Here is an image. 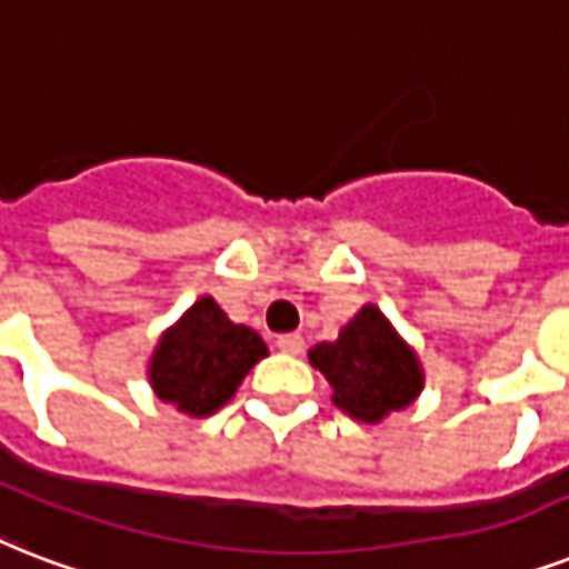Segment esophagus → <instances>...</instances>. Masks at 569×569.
Returning <instances> with one entry per match:
<instances>
[{
    "label": "esophagus",
    "instance_id": "34e87169",
    "mask_svg": "<svg viewBox=\"0 0 569 569\" xmlns=\"http://www.w3.org/2000/svg\"><path fill=\"white\" fill-rule=\"evenodd\" d=\"M276 347H279L281 353H288V356H299L302 350H306V341H302V335H279L276 338Z\"/></svg>",
    "mask_w": 569,
    "mask_h": 569
}]
</instances>
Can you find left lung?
<instances>
[{
  "label": "left lung",
  "instance_id": "1",
  "mask_svg": "<svg viewBox=\"0 0 569 569\" xmlns=\"http://www.w3.org/2000/svg\"><path fill=\"white\" fill-rule=\"evenodd\" d=\"M308 362L326 377L335 407L362 425H380L425 389L418 353L371 302L341 326L335 341L311 347Z\"/></svg>",
  "mask_w": 569,
  "mask_h": 569
}]
</instances>
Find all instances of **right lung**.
<instances>
[{
  "mask_svg": "<svg viewBox=\"0 0 569 569\" xmlns=\"http://www.w3.org/2000/svg\"><path fill=\"white\" fill-rule=\"evenodd\" d=\"M267 353L261 335L234 323L213 297H201L160 335L148 359V382L162 403L207 418L234 398Z\"/></svg>",
  "mask_w": 569,
  "mask_h": 569,
  "instance_id": "obj_1",
  "label": "right lung"
}]
</instances>
